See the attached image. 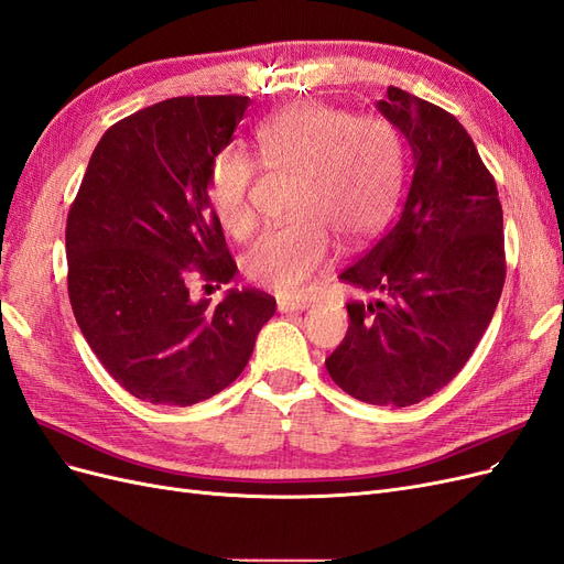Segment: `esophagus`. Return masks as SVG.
Wrapping results in <instances>:
<instances>
[{"label":"esophagus","instance_id":"esophagus-1","mask_svg":"<svg viewBox=\"0 0 564 564\" xmlns=\"http://www.w3.org/2000/svg\"><path fill=\"white\" fill-rule=\"evenodd\" d=\"M308 308H311V301H305V299H280L278 301L280 313H301V311H308Z\"/></svg>","mask_w":564,"mask_h":564}]
</instances>
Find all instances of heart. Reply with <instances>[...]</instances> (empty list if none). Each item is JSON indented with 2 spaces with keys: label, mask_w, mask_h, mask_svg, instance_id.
<instances>
[{
  "label": "heart",
  "mask_w": 564,
  "mask_h": 564,
  "mask_svg": "<svg viewBox=\"0 0 564 564\" xmlns=\"http://www.w3.org/2000/svg\"><path fill=\"white\" fill-rule=\"evenodd\" d=\"M265 166L294 172L289 216L265 230L245 259L247 278L282 296H299L327 265L332 235L360 245L377 235L395 209L404 150L398 129L379 115L324 104L289 106L256 129ZM259 164L240 148L212 160L207 197L218 224L235 237L256 228L251 185Z\"/></svg>",
  "instance_id": "b5f03b06"
}]
</instances>
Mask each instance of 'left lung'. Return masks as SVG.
<instances>
[{
  "instance_id": "left-lung-1",
  "label": "left lung",
  "mask_w": 564,
  "mask_h": 564,
  "mask_svg": "<svg viewBox=\"0 0 564 564\" xmlns=\"http://www.w3.org/2000/svg\"><path fill=\"white\" fill-rule=\"evenodd\" d=\"M377 108L412 150V183L392 228L338 275L383 296L348 303L350 327L324 365L355 400L406 406L447 386L489 327L506 280L503 212L454 115L398 87Z\"/></svg>"
}]
</instances>
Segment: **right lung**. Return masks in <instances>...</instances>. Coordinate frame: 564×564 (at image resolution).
<instances>
[{"mask_svg": "<svg viewBox=\"0 0 564 564\" xmlns=\"http://www.w3.org/2000/svg\"><path fill=\"white\" fill-rule=\"evenodd\" d=\"M247 108V96H183L124 117L98 141L67 214L75 319L139 400H209L240 377L275 315L259 289H228L216 308L191 296L195 275L228 284L237 272L207 185Z\"/></svg>", "mask_w": 564, "mask_h": 564, "instance_id": "1", "label": "right lung"}]
</instances>
